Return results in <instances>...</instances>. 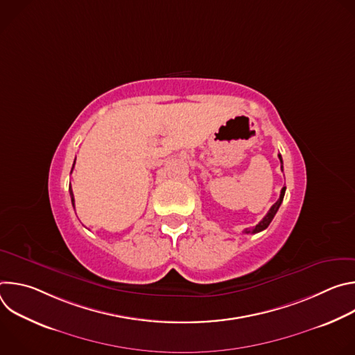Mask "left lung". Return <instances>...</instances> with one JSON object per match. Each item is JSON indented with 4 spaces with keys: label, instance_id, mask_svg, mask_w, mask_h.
<instances>
[{
    "label": "left lung",
    "instance_id": "1",
    "mask_svg": "<svg viewBox=\"0 0 355 355\" xmlns=\"http://www.w3.org/2000/svg\"><path fill=\"white\" fill-rule=\"evenodd\" d=\"M278 157H279V162H281V164H282V157H281V155H278ZM282 168V167H281ZM285 189H286V187H284L282 189H281V195H279V199L275 202V204L271 207V209L268 211V214L263 218V220L254 227V229H245L244 230V233H259V232H263L264 229H267L268 227V225L271 223V220L274 219V216H275V214L278 212V209H279V207H281V204H282V200H284V195H285Z\"/></svg>",
    "mask_w": 355,
    "mask_h": 355
}]
</instances>
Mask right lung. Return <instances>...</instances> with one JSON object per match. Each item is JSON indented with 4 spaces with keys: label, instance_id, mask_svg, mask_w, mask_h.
Returning a JSON list of instances; mask_svg holds the SVG:
<instances>
[{
    "label": "right lung",
    "instance_id": "obj_1",
    "mask_svg": "<svg viewBox=\"0 0 355 355\" xmlns=\"http://www.w3.org/2000/svg\"><path fill=\"white\" fill-rule=\"evenodd\" d=\"M74 164H76V160H74ZM74 164H73V167H74ZM71 171H73V168H71ZM69 192H70V196H71V204H73V208H74V195H73V189H71V185L69 187Z\"/></svg>",
    "mask_w": 355,
    "mask_h": 355
}]
</instances>
